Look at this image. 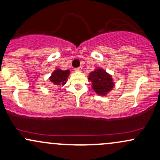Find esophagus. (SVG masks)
I'll list each match as a JSON object with an SVG mask.
<instances>
[{
  "mask_svg": "<svg viewBox=\"0 0 160 160\" xmlns=\"http://www.w3.org/2000/svg\"><path fill=\"white\" fill-rule=\"evenodd\" d=\"M74 71H77V72H80V71H82V68L81 67L77 68L74 69Z\"/></svg>",
  "mask_w": 160,
  "mask_h": 160,
  "instance_id": "1",
  "label": "esophagus"
}]
</instances>
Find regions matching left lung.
I'll return each instance as SVG.
<instances>
[{"label":"left lung","instance_id":"8db88e82","mask_svg":"<svg viewBox=\"0 0 160 160\" xmlns=\"http://www.w3.org/2000/svg\"><path fill=\"white\" fill-rule=\"evenodd\" d=\"M88 79L92 82L93 90L99 95H106L115 86L111 75L100 68L92 71Z\"/></svg>","mask_w":160,"mask_h":160}]
</instances>
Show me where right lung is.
Listing matches in <instances>:
<instances>
[{"instance_id":"obj_1","label":"right lung","mask_w":160,"mask_h":160,"mask_svg":"<svg viewBox=\"0 0 160 160\" xmlns=\"http://www.w3.org/2000/svg\"><path fill=\"white\" fill-rule=\"evenodd\" d=\"M70 74L69 70L62 71V70L57 68L56 71L52 72L51 77L49 78V80L54 85H65L67 81L68 78Z\"/></svg>"}]
</instances>
